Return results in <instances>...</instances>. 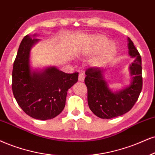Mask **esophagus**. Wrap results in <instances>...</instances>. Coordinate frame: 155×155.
<instances>
[{"instance_id": "esophagus-1", "label": "esophagus", "mask_w": 155, "mask_h": 155, "mask_svg": "<svg viewBox=\"0 0 155 155\" xmlns=\"http://www.w3.org/2000/svg\"><path fill=\"white\" fill-rule=\"evenodd\" d=\"M84 80H85V75L83 73H80L78 76V81L80 82H84Z\"/></svg>"}]
</instances>
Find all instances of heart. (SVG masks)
Here are the masks:
<instances>
[{
  "instance_id": "heart-1",
  "label": "heart",
  "mask_w": 155,
  "mask_h": 155,
  "mask_svg": "<svg viewBox=\"0 0 155 155\" xmlns=\"http://www.w3.org/2000/svg\"><path fill=\"white\" fill-rule=\"evenodd\" d=\"M109 39L104 35H95L92 38L91 45L87 53L88 54L97 52L91 61L94 68L102 67L109 62L116 54L117 48L114 43L109 42Z\"/></svg>"
}]
</instances>
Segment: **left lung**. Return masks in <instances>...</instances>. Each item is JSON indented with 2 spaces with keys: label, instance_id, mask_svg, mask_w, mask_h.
I'll return each mask as SVG.
<instances>
[{
  "label": "left lung",
  "instance_id": "obj_1",
  "mask_svg": "<svg viewBox=\"0 0 155 155\" xmlns=\"http://www.w3.org/2000/svg\"><path fill=\"white\" fill-rule=\"evenodd\" d=\"M129 54L134 59L129 66L131 83L121 91H113L105 80V70L91 68L85 71V83L87 87V104L90 109L101 118L121 116L129 111L142 88V58L130 38H128Z\"/></svg>",
  "mask_w": 155,
  "mask_h": 155
}]
</instances>
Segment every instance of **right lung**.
Wrapping results in <instances>:
<instances>
[{"instance_id":"right-lung-1","label":"right lung","mask_w":155,"mask_h":155,"mask_svg":"<svg viewBox=\"0 0 155 155\" xmlns=\"http://www.w3.org/2000/svg\"><path fill=\"white\" fill-rule=\"evenodd\" d=\"M36 36H25L19 45L13 63L12 91L18 106L27 115L48 120L64 109L68 91L78 82V72L68 74L54 66L31 70L30 52L39 41Z\"/></svg>"}]
</instances>
